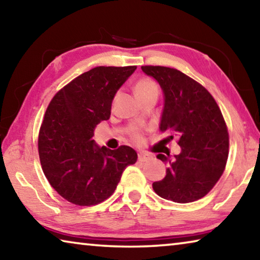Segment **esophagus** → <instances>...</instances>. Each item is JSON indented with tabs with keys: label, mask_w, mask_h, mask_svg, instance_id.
<instances>
[{
	"label": "esophagus",
	"mask_w": 260,
	"mask_h": 260,
	"mask_svg": "<svg viewBox=\"0 0 260 260\" xmlns=\"http://www.w3.org/2000/svg\"><path fill=\"white\" fill-rule=\"evenodd\" d=\"M151 156L149 155V153H144V152H140L139 153V160L140 161H148L151 159Z\"/></svg>",
	"instance_id": "esophagus-1"
}]
</instances>
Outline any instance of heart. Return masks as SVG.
Wrapping results in <instances>:
<instances>
[{
  "label": "heart",
  "instance_id": "1",
  "mask_svg": "<svg viewBox=\"0 0 260 260\" xmlns=\"http://www.w3.org/2000/svg\"><path fill=\"white\" fill-rule=\"evenodd\" d=\"M151 90H158V87H157L155 81H152L151 79H148V78L141 79V80L136 83V86H135V93H136V95H138V98L141 95L149 93V91H151ZM132 138H133L136 142H140V141L142 140V136H141V134L138 133V132L132 133Z\"/></svg>",
  "mask_w": 260,
  "mask_h": 260
}]
</instances>
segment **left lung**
<instances>
[{"mask_svg": "<svg viewBox=\"0 0 260 260\" xmlns=\"http://www.w3.org/2000/svg\"><path fill=\"white\" fill-rule=\"evenodd\" d=\"M159 82L165 96L160 131L169 136L162 143L178 139L181 152L171 160L157 158L169 167L166 177L152 183L158 196L175 203H190L204 197L225 171L230 136L226 121L213 96L205 87L166 67H141Z\"/></svg>", "mask_w": 260, "mask_h": 260, "instance_id": "left-lung-1", "label": "left lung"}]
</instances>
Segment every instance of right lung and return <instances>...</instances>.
Listing matches in <instances>:
<instances>
[{
    "label": "right lung",
    "instance_id": "right-lung-1",
    "mask_svg": "<svg viewBox=\"0 0 260 260\" xmlns=\"http://www.w3.org/2000/svg\"><path fill=\"white\" fill-rule=\"evenodd\" d=\"M136 67H98L55 94L39 132V156L48 181L70 203L91 206L108 200L121 174L138 160L128 146L99 148L96 125L108 120L117 90Z\"/></svg>",
    "mask_w": 260,
    "mask_h": 260
}]
</instances>
